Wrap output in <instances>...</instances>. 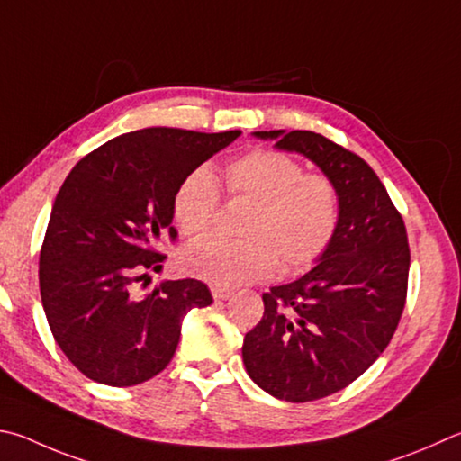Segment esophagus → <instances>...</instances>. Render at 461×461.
Here are the masks:
<instances>
[{
    "label": "esophagus",
    "mask_w": 461,
    "mask_h": 461,
    "mask_svg": "<svg viewBox=\"0 0 461 461\" xmlns=\"http://www.w3.org/2000/svg\"><path fill=\"white\" fill-rule=\"evenodd\" d=\"M212 294H213V298H215V300H228V298H231L233 292H231V290H228V288H220V286H215V288H212Z\"/></svg>",
    "instance_id": "1"
}]
</instances>
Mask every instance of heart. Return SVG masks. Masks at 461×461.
Instances as JSON below:
<instances>
[{
    "label": "heart",
    "mask_w": 461,
    "mask_h": 461,
    "mask_svg": "<svg viewBox=\"0 0 461 461\" xmlns=\"http://www.w3.org/2000/svg\"><path fill=\"white\" fill-rule=\"evenodd\" d=\"M230 195L254 203L241 241L205 238L181 256L185 270L213 286L233 288L278 272H303L332 244L339 228L340 197L334 181L306 173L296 158L256 149L225 167ZM220 187L207 167H197L175 189L173 215L183 236L199 238L212 228Z\"/></svg>",
    "instance_id": "b5f03b06"
}]
</instances>
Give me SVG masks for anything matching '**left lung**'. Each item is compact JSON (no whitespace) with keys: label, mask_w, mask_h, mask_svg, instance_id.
<instances>
[{"label":"left lung","mask_w":461,"mask_h":461,"mask_svg":"<svg viewBox=\"0 0 461 461\" xmlns=\"http://www.w3.org/2000/svg\"><path fill=\"white\" fill-rule=\"evenodd\" d=\"M304 155L340 197L332 244L311 272L262 296L246 334L248 375L272 397L306 403L358 379L387 348L405 308L409 244L403 217L361 157L312 131H258Z\"/></svg>","instance_id":"8db88e82"}]
</instances>
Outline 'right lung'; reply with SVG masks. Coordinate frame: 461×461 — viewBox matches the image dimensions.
I'll return each mask as SVG.
<instances>
[{
	"label": "right lung",
	"mask_w": 461,
	"mask_h": 461,
	"mask_svg": "<svg viewBox=\"0 0 461 461\" xmlns=\"http://www.w3.org/2000/svg\"><path fill=\"white\" fill-rule=\"evenodd\" d=\"M240 135L140 129L95 149L66 177L41 244L40 294L58 347L88 379H153L175 355L183 316L213 303L194 278L165 280L147 296L132 282L161 270L158 244L177 238L181 179Z\"/></svg>",
	"instance_id": "add662e5"
}]
</instances>
